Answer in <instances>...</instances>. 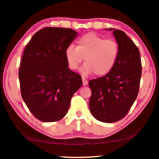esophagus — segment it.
Returning <instances> with one entry per match:
<instances>
[{
	"label": "esophagus",
	"instance_id": "esophagus-1",
	"mask_svg": "<svg viewBox=\"0 0 159 159\" xmlns=\"http://www.w3.org/2000/svg\"><path fill=\"white\" fill-rule=\"evenodd\" d=\"M82 82H83V85L84 86H86L87 84H88V80H87L85 79V77H82Z\"/></svg>",
	"mask_w": 159,
	"mask_h": 159
}]
</instances>
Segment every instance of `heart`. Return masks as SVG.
I'll use <instances>...</instances> for the list:
<instances>
[{
  "instance_id": "heart-1",
  "label": "heart",
  "mask_w": 159,
  "mask_h": 159,
  "mask_svg": "<svg viewBox=\"0 0 159 159\" xmlns=\"http://www.w3.org/2000/svg\"><path fill=\"white\" fill-rule=\"evenodd\" d=\"M77 43V47L69 45L65 49V58L71 69H77L84 60L81 71L86 75L93 71L102 76L111 70L119 53V45L114 40L90 32L80 38Z\"/></svg>"
}]
</instances>
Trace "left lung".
<instances>
[{
	"mask_svg": "<svg viewBox=\"0 0 159 159\" xmlns=\"http://www.w3.org/2000/svg\"><path fill=\"white\" fill-rule=\"evenodd\" d=\"M108 30L113 31L119 45L118 56L107 75L89 81V108L97 120L113 123L127 115L138 97L142 65L139 49L125 32Z\"/></svg>",
	"mask_w": 159,
	"mask_h": 159,
	"instance_id": "8db88e82",
	"label": "left lung"
}]
</instances>
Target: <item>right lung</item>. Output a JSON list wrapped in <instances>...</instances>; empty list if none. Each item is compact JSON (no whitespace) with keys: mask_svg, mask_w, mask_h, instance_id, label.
<instances>
[{"mask_svg":"<svg viewBox=\"0 0 159 159\" xmlns=\"http://www.w3.org/2000/svg\"><path fill=\"white\" fill-rule=\"evenodd\" d=\"M77 37L69 28L45 27L32 36L19 71L21 97L32 114L45 122L57 121L68 111L82 77L68 68L65 49Z\"/></svg>","mask_w":159,"mask_h":159,"instance_id":"add662e5","label":"right lung"}]
</instances>
